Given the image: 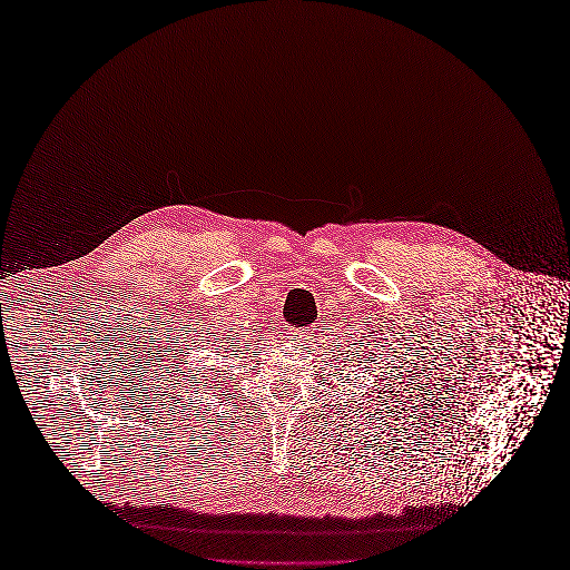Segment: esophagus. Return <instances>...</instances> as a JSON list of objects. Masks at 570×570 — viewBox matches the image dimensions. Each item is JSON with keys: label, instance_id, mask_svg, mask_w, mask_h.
<instances>
[{"label": "esophagus", "instance_id": "obj_1", "mask_svg": "<svg viewBox=\"0 0 570 570\" xmlns=\"http://www.w3.org/2000/svg\"><path fill=\"white\" fill-rule=\"evenodd\" d=\"M307 338H312V336H309V330H296V327H289V330H287V341H292V343H296V345H301V343L307 341Z\"/></svg>", "mask_w": 570, "mask_h": 570}]
</instances>
